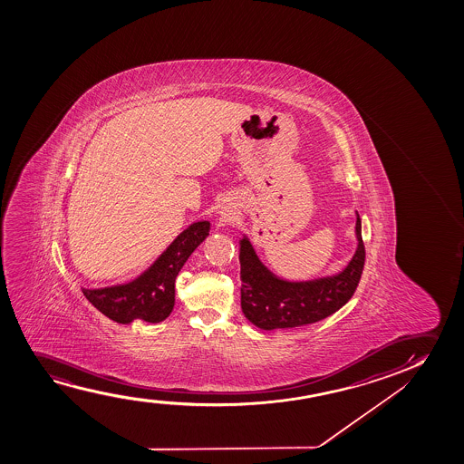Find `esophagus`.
Segmentation results:
<instances>
[{"label": "esophagus", "instance_id": "esophagus-1", "mask_svg": "<svg viewBox=\"0 0 464 464\" xmlns=\"http://www.w3.org/2000/svg\"><path fill=\"white\" fill-rule=\"evenodd\" d=\"M222 216L223 217H227V218H228L229 216H231V212H229V210H222Z\"/></svg>", "mask_w": 464, "mask_h": 464}]
</instances>
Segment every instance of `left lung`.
Returning a JSON list of instances; mask_svg holds the SVG:
<instances>
[{"label": "left lung", "mask_w": 464, "mask_h": 464, "mask_svg": "<svg viewBox=\"0 0 464 464\" xmlns=\"http://www.w3.org/2000/svg\"><path fill=\"white\" fill-rule=\"evenodd\" d=\"M356 248L343 271L309 280H288L263 265L247 235L239 237L241 307L260 330L315 324L339 311L355 293L364 265L362 218L356 212Z\"/></svg>", "instance_id": "obj_1"}]
</instances>
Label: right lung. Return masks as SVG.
Returning <instances> with one entry per match:
<instances>
[{
  "mask_svg": "<svg viewBox=\"0 0 464 464\" xmlns=\"http://www.w3.org/2000/svg\"><path fill=\"white\" fill-rule=\"evenodd\" d=\"M209 231L208 220L191 223L138 277L117 285L82 288L83 296L117 324L163 322L174 309L178 274Z\"/></svg>",
  "mask_w": 464,
  "mask_h": 464,
  "instance_id": "1",
  "label": "right lung"
}]
</instances>
